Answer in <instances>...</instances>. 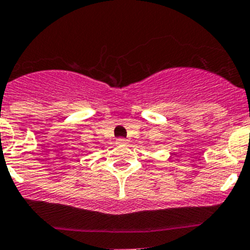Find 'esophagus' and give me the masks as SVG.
<instances>
[{
  "mask_svg": "<svg viewBox=\"0 0 250 250\" xmlns=\"http://www.w3.org/2000/svg\"><path fill=\"white\" fill-rule=\"evenodd\" d=\"M116 143H117L118 145H125V144H127V139H125V138H118V139L116 140Z\"/></svg>",
  "mask_w": 250,
  "mask_h": 250,
  "instance_id": "esophagus-1",
  "label": "esophagus"
}]
</instances>
